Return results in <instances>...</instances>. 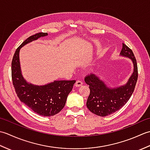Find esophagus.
Here are the masks:
<instances>
[{"label":"esophagus","mask_w":150,"mask_h":150,"mask_svg":"<svg viewBox=\"0 0 150 150\" xmlns=\"http://www.w3.org/2000/svg\"><path fill=\"white\" fill-rule=\"evenodd\" d=\"M82 84H83V82H82L81 81H79V80L76 81L75 84V86H76V87H79V86H82Z\"/></svg>","instance_id":"obj_1"}]
</instances>
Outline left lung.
Here are the masks:
<instances>
[{
  "label": "left lung",
  "instance_id": "1",
  "mask_svg": "<svg viewBox=\"0 0 150 150\" xmlns=\"http://www.w3.org/2000/svg\"><path fill=\"white\" fill-rule=\"evenodd\" d=\"M120 55L131 59L134 70L126 84L111 89L96 75L91 74L85 77L90 93L86 102L87 108L92 113L100 117H106L120 110L125 105L134 91L138 79L137 63L132 50L123 43Z\"/></svg>",
  "mask_w": 150,
  "mask_h": 150
}]
</instances>
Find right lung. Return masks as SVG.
Here are the masks:
<instances>
[{
    "instance_id": "right-lung-1",
    "label": "right lung",
    "mask_w": 150,
    "mask_h": 150,
    "mask_svg": "<svg viewBox=\"0 0 150 150\" xmlns=\"http://www.w3.org/2000/svg\"><path fill=\"white\" fill-rule=\"evenodd\" d=\"M38 33L28 37L16 50L11 62V78L15 92L19 99L35 113L44 117L55 115L65 106L67 97L76 81H55L44 86L29 84L21 74L19 51L25 44L47 35Z\"/></svg>"
}]
</instances>
